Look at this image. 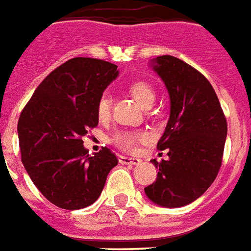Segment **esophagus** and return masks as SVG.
<instances>
[{
	"label": "esophagus",
	"instance_id": "34e87169",
	"mask_svg": "<svg viewBox=\"0 0 251 251\" xmlns=\"http://www.w3.org/2000/svg\"><path fill=\"white\" fill-rule=\"evenodd\" d=\"M118 162L124 165H138L141 163V159L137 157H125V155H118Z\"/></svg>",
	"mask_w": 251,
	"mask_h": 251
}]
</instances>
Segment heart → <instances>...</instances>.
Masks as SVG:
<instances>
[{"mask_svg":"<svg viewBox=\"0 0 251 251\" xmlns=\"http://www.w3.org/2000/svg\"><path fill=\"white\" fill-rule=\"evenodd\" d=\"M129 92L133 97L135 98V101L140 103L142 107H146L148 105H151L155 100V92L151 88V85H149L145 81H135L129 86ZM110 96L107 93H102L101 97L97 102V117L98 120H106L109 114H110ZM146 140V134L141 133V131H118L113 137V142L122 150H127L131 151L137 148V145Z\"/></svg>","mask_w":251,"mask_h":251,"instance_id":"obj_1","label":"heart"}]
</instances>
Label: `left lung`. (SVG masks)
<instances>
[{"label":"left lung","instance_id":"obj_1","mask_svg":"<svg viewBox=\"0 0 251 251\" xmlns=\"http://www.w3.org/2000/svg\"><path fill=\"white\" fill-rule=\"evenodd\" d=\"M151 68L168 89L170 116L157 148L169 159L157 162L155 182L145 194L155 205L181 207L210 187L222 163L227 124L210 82L197 69L173 55L151 59Z\"/></svg>","mask_w":251,"mask_h":251}]
</instances>
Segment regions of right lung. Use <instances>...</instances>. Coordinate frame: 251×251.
Masks as SVG:
<instances>
[{
  "label": "right lung",
  "instance_id": "right-lung-1",
  "mask_svg": "<svg viewBox=\"0 0 251 251\" xmlns=\"http://www.w3.org/2000/svg\"><path fill=\"white\" fill-rule=\"evenodd\" d=\"M117 75L107 61L69 59L38 85L20 116L22 163L42 196L61 209L94 203L118 163L107 148L90 155L82 141L98 125L97 102Z\"/></svg>",
  "mask_w": 251,
  "mask_h": 251
}]
</instances>
